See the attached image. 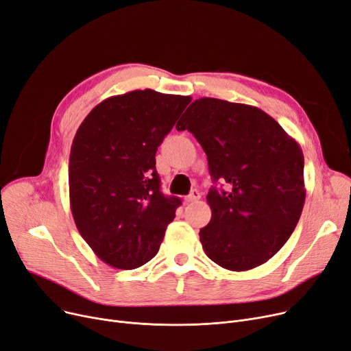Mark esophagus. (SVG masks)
I'll use <instances>...</instances> for the list:
<instances>
[{"label": "esophagus", "mask_w": 351, "mask_h": 351, "mask_svg": "<svg viewBox=\"0 0 351 351\" xmlns=\"http://www.w3.org/2000/svg\"><path fill=\"white\" fill-rule=\"evenodd\" d=\"M199 193L197 191V190H193L184 199H186V203H193V202H197V199H199Z\"/></svg>", "instance_id": "34e87169"}]
</instances>
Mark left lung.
<instances>
[{
  "instance_id": "left-lung-1",
  "label": "left lung",
  "mask_w": 351,
  "mask_h": 351,
  "mask_svg": "<svg viewBox=\"0 0 351 351\" xmlns=\"http://www.w3.org/2000/svg\"><path fill=\"white\" fill-rule=\"evenodd\" d=\"M176 128L189 130L207 154L213 181L210 223L199 230L208 258L231 271L252 270L286 244L302 215L304 157L298 143L263 110L198 98Z\"/></svg>"
}]
</instances>
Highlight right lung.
<instances>
[{
    "mask_svg": "<svg viewBox=\"0 0 351 351\" xmlns=\"http://www.w3.org/2000/svg\"><path fill=\"white\" fill-rule=\"evenodd\" d=\"M190 101L149 88L112 95L75 132L69 165L74 223L114 269L152 260L174 220L181 199L160 191L156 153Z\"/></svg>",
    "mask_w": 351,
    "mask_h": 351,
    "instance_id": "add662e5",
    "label": "right lung"
}]
</instances>
